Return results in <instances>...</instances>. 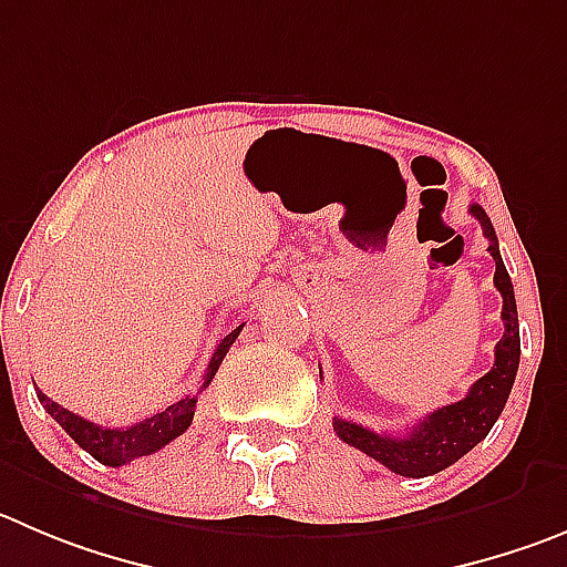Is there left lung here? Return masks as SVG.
<instances>
[{
	"label": "left lung",
	"mask_w": 567,
	"mask_h": 567,
	"mask_svg": "<svg viewBox=\"0 0 567 567\" xmlns=\"http://www.w3.org/2000/svg\"><path fill=\"white\" fill-rule=\"evenodd\" d=\"M470 215L481 224L484 237L489 240L486 251L495 259V288L504 296V338L495 347V363L484 378L473 383L464 400L442 409L431 411L422 416L409 433L391 436V433H378L372 427H363L358 422L349 420H332L338 436L347 444L363 451L389 467L391 473L405 475V478H425V475L439 473V470L456 464L464 453H470L492 425L498 422L501 411H504L506 400H509L512 383H515L517 363H520V327H517V305H515V288H512L509 271H506L504 259L498 251V237L492 229L486 212L478 204L470 206Z\"/></svg>",
	"instance_id": "1"
}]
</instances>
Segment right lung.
Returning <instances> with one entry per match:
<instances>
[{"instance_id": "add662e5", "label": "right lung", "mask_w": 567, "mask_h": 567, "mask_svg": "<svg viewBox=\"0 0 567 567\" xmlns=\"http://www.w3.org/2000/svg\"><path fill=\"white\" fill-rule=\"evenodd\" d=\"M240 330L243 324L237 327V330H231L226 338H220L218 349L212 352V361L209 367H206L200 391L212 383V378H215L218 367L224 363L226 352H229V347L235 343V338L240 336ZM35 394H39V403L44 405L47 414H50L69 436L75 439L89 456L97 458L100 464H109V467H123V464L134 462V458L151 456V453L162 451L164 444H171L173 439L182 436V433L187 431L189 422H193L195 416V403H198V394H193L178 400V403L167 405V409L158 411V414L147 416V420L136 422V425L100 427L94 425V422L83 420V416L72 414V411L61 409V405L52 403L50 396L41 394V391H35Z\"/></svg>"}]
</instances>
